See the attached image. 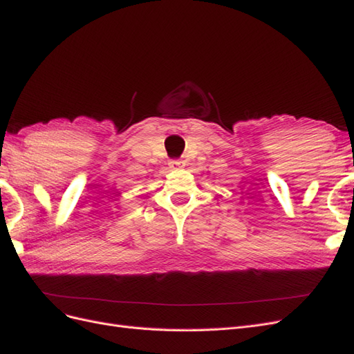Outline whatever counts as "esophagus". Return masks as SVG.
<instances>
[{"label":"esophagus","instance_id":"34e87169","mask_svg":"<svg viewBox=\"0 0 354 354\" xmlns=\"http://www.w3.org/2000/svg\"><path fill=\"white\" fill-rule=\"evenodd\" d=\"M185 166V161L184 160H171L169 162V167L174 169V170H178V169H183Z\"/></svg>","mask_w":354,"mask_h":354}]
</instances>
